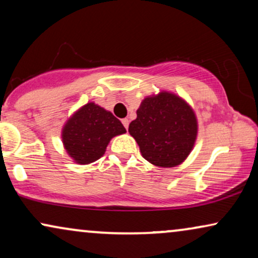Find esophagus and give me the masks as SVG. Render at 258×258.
<instances>
[{"mask_svg": "<svg viewBox=\"0 0 258 258\" xmlns=\"http://www.w3.org/2000/svg\"><path fill=\"white\" fill-rule=\"evenodd\" d=\"M122 124L124 125V128L128 130V126H129V119L128 118H123L122 119Z\"/></svg>", "mask_w": 258, "mask_h": 258, "instance_id": "obj_1", "label": "esophagus"}]
</instances>
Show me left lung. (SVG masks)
Returning a JSON list of instances; mask_svg holds the SVG:
<instances>
[{"label":"left lung","instance_id":"1","mask_svg":"<svg viewBox=\"0 0 258 258\" xmlns=\"http://www.w3.org/2000/svg\"><path fill=\"white\" fill-rule=\"evenodd\" d=\"M136 114L129 134L148 162L172 168L189 156L199 125L192 108L182 97L169 91L147 96Z\"/></svg>","mask_w":258,"mask_h":258}]
</instances>
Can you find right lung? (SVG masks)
I'll return each instance as SVG.
<instances>
[{"mask_svg": "<svg viewBox=\"0 0 258 258\" xmlns=\"http://www.w3.org/2000/svg\"><path fill=\"white\" fill-rule=\"evenodd\" d=\"M126 132L110 111L95 104H84L62 129V142L74 162L89 164L101 158L112 137Z\"/></svg>", "mask_w": 258, "mask_h": 258, "instance_id": "1", "label": "right lung"}]
</instances>
